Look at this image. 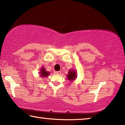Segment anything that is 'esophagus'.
I'll use <instances>...</instances> for the list:
<instances>
[{"label": "esophagus", "mask_w": 125, "mask_h": 125, "mask_svg": "<svg viewBox=\"0 0 125 125\" xmlns=\"http://www.w3.org/2000/svg\"><path fill=\"white\" fill-rule=\"evenodd\" d=\"M56 74H57L58 75H60L61 74V71H58V72H56Z\"/></svg>", "instance_id": "esophagus-1"}]
</instances>
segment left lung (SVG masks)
Returning a JSON list of instances; mask_svg holds the SVG:
<instances>
[{"mask_svg":"<svg viewBox=\"0 0 125 125\" xmlns=\"http://www.w3.org/2000/svg\"><path fill=\"white\" fill-rule=\"evenodd\" d=\"M77 71L74 69H70L69 71L68 74L67 75V78L68 80L72 82L73 80L77 79Z\"/></svg>","mask_w":125,"mask_h":125,"instance_id":"obj_1","label":"left lung"}]
</instances>
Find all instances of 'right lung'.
<instances>
[{
  "label": "right lung",
  "mask_w": 125,
  "mask_h": 125,
  "mask_svg": "<svg viewBox=\"0 0 125 125\" xmlns=\"http://www.w3.org/2000/svg\"><path fill=\"white\" fill-rule=\"evenodd\" d=\"M39 74L40 77L41 78H46L50 74V72H48L46 70L45 68L43 67H41V68H40V70L39 72Z\"/></svg>",
  "instance_id": "add662e5"
}]
</instances>
